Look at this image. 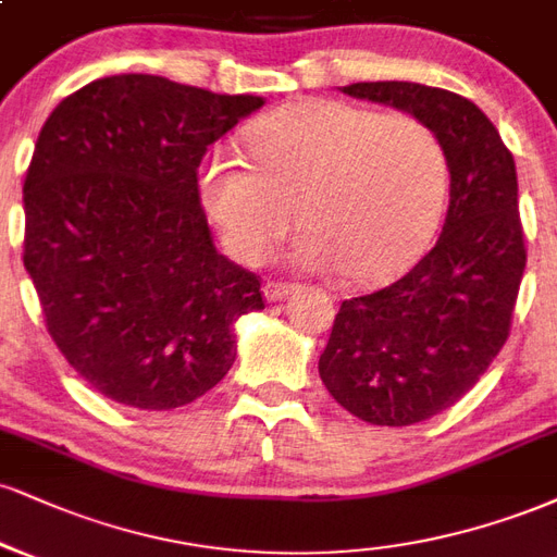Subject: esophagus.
<instances>
[{
    "mask_svg": "<svg viewBox=\"0 0 557 557\" xmlns=\"http://www.w3.org/2000/svg\"><path fill=\"white\" fill-rule=\"evenodd\" d=\"M290 283H280V280H270V283H264V287H261V290H264V298L270 300H283L287 293H290Z\"/></svg>",
    "mask_w": 557,
    "mask_h": 557,
    "instance_id": "34e87169",
    "label": "esophagus"
}]
</instances>
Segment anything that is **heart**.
<instances>
[{"instance_id":"obj_1","label":"heart","mask_w":557,"mask_h":557,"mask_svg":"<svg viewBox=\"0 0 557 557\" xmlns=\"http://www.w3.org/2000/svg\"><path fill=\"white\" fill-rule=\"evenodd\" d=\"M249 152L253 165L220 147L199 171L205 210L244 264L270 257L298 210L300 264L373 285L423 249L444 210V145L412 113L300 100L251 126Z\"/></svg>"}]
</instances>
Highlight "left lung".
<instances>
[{
  "instance_id": "obj_1",
  "label": "left lung",
  "mask_w": 557,
  "mask_h": 557,
  "mask_svg": "<svg viewBox=\"0 0 557 557\" xmlns=\"http://www.w3.org/2000/svg\"><path fill=\"white\" fill-rule=\"evenodd\" d=\"M352 98L423 119L446 152L448 210L431 251L397 283L343 300L319 376L347 412L412 425L478 384L506 345L527 267L511 150L472 100L418 83H352Z\"/></svg>"
}]
</instances>
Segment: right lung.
Masks as SVG:
<instances>
[{"instance_id":"1","label":"right lung","mask_w":557,"mask_h":557,"mask_svg":"<svg viewBox=\"0 0 557 557\" xmlns=\"http://www.w3.org/2000/svg\"><path fill=\"white\" fill-rule=\"evenodd\" d=\"M261 106L113 75L46 119L23 184V264L59 352L103 397L173 410L231 371L233 324L264 296L259 274L214 249L199 165Z\"/></svg>"}]
</instances>
